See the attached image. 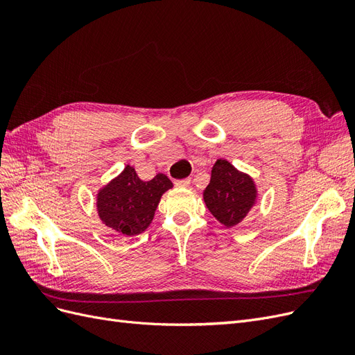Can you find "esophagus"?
<instances>
[{
    "label": "esophagus",
    "mask_w": 355,
    "mask_h": 355,
    "mask_svg": "<svg viewBox=\"0 0 355 355\" xmlns=\"http://www.w3.org/2000/svg\"><path fill=\"white\" fill-rule=\"evenodd\" d=\"M175 185L179 188H188L191 185L189 179H180V180H175Z\"/></svg>",
    "instance_id": "34e87169"
}]
</instances>
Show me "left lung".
<instances>
[{
    "label": "left lung",
    "instance_id": "8db88e82",
    "mask_svg": "<svg viewBox=\"0 0 355 355\" xmlns=\"http://www.w3.org/2000/svg\"><path fill=\"white\" fill-rule=\"evenodd\" d=\"M254 200L256 188L252 178L227 159H218L211 168L210 184L204 189V201L213 216L231 228L247 216Z\"/></svg>",
    "mask_w": 355,
    "mask_h": 355
}]
</instances>
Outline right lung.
I'll list each match as a JSON object with an SVG mask.
<instances>
[{
	"label": "right lung",
	"mask_w": 355,
	"mask_h": 355,
	"mask_svg": "<svg viewBox=\"0 0 355 355\" xmlns=\"http://www.w3.org/2000/svg\"><path fill=\"white\" fill-rule=\"evenodd\" d=\"M171 187L163 173L144 182L132 166H125L123 173L98 194L99 218L120 234H141L153 222L161 196Z\"/></svg>",
	"instance_id": "1"
}]
</instances>
